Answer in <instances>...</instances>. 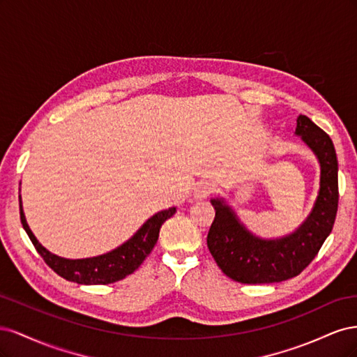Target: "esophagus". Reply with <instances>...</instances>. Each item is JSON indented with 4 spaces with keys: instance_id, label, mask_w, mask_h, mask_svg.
I'll use <instances>...</instances> for the list:
<instances>
[{
    "instance_id": "obj_1",
    "label": "esophagus",
    "mask_w": 357,
    "mask_h": 357,
    "mask_svg": "<svg viewBox=\"0 0 357 357\" xmlns=\"http://www.w3.org/2000/svg\"><path fill=\"white\" fill-rule=\"evenodd\" d=\"M213 190H214L213 183L208 180H204V181H199L195 186V189H193V197L197 199H205L211 195Z\"/></svg>"
}]
</instances>
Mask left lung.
Listing matches in <instances>:
<instances>
[{
  "mask_svg": "<svg viewBox=\"0 0 357 357\" xmlns=\"http://www.w3.org/2000/svg\"><path fill=\"white\" fill-rule=\"evenodd\" d=\"M296 135L320 162V190L314 208L299 228L284 238L261 240L236 219L223 199H211L215 218L207 245L225 275L245 284L280 283L299 275L332 232L338 211V160L331 137L307 116H299Z\"/></svg>",
  "mask_w": 357,
  "mask_h": 357,
  "instance_id": "obj_1",
  "label": "left lung"
}]
</instances>
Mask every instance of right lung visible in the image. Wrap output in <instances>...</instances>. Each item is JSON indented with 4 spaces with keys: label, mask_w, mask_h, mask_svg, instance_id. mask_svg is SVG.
Here are the masks:
<instances>
[{
    "label": "right lung",
    "mask_w": 357,
    "mask_h": 357,
    "mask_svg": "<svg viewBox=\"0 0 357 357\" xmlns=\"http://www.w3.org/2000/svg\"><path fill=\"white\" fill-rule=\"evenodd\" d=\"M174 213L176 207L156 213L137 231L131 240L114 248L110 253L88 259H75V261L52 255L37 241L25 220L22 205H20V222H22L24 229L26 231L32 244H34L36 250L43 257V261L58 275L79 284H110L132 274L144 262V259L153 250L159 238L162 223L169 219Z\"/></svg>",
    "instance_id": "1"
}]
</instances>
